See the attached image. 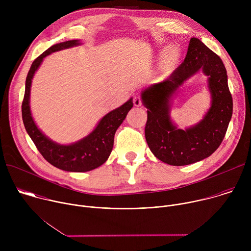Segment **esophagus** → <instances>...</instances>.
Here are the masks:
<instances>
[{"label":"esophagus","mask_w":251,"mask_h":251,"mask_svg":"<svg viewBox=\"0 0 251 251\" xmlns=\"http://www.w3.org/2000/svg\"><path fill=\"white\" fill-rule=\"evenodd\" d=\"M133 102H134V105H135V106H137V107H138V106H141L142 102H141V98H140L139 94H136V95L134 96Z\"/></svg>","instance_id":"obj_1"}]
</instances>
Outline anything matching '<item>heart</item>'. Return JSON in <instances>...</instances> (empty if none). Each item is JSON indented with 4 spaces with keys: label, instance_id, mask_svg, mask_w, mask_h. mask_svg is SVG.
<instances>
[{
    "label": "heart",
    "instance_id": "1",
    "mask_svg": "<svg viewBox=\"0 0 251 251\" xmlns=\"http://www.w3.org/2000/svg\"><path fill=\"white\" fill-rule=\"evenodd\" d=\"M177 58H178L177 50L175 48H169L165 50V52L161 57V65L163 68L171 69L176 65Z\"/></svg>",
    "mask_w": 251,
    "mask_h": 251
}]
</instances>
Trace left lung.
<instances>
[{
    "mask_svg": "<svg viewBox=\"0 0 251 251\" xmlns=\"http://www.w3.org/2000/svg\"><path fill=\"white\" fill-rule=\"evenodd\" d=\"M200 70L208 77L211 107L196 126L178 129L170 118L172 98ZM141 99L148 113L147 144L156 158L172 166L190 165L209 157L222 144L232 116L225 64L197 38L191 39L183 63L167 80L143 89Z\"/></svg>",
    "mask_w": 251,
    "mask_h": 251,
    "instance_id": "left-lung-1",
    "label": "left lung"
}]
</instances>
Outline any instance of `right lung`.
<instances>
[{"mask_svg": "<svg viewBox=\"0 0 251 251\" xmlns=\"http://www.w3.org/2000/svg\"><path fill=\"white\" fill-rule=\"evenodd\" d=\"M80 45L81 43L78 40L59 43L50 47L34 59L25 79V90L22 104L25 128L43 157L60 170L76 173L94 170L107 161L113 149L115 132L133 107V98L131 97L118 108L104 115L87 136L67 145L52 141L41 131L33 120L29 105L31 80L35 71L39 69L46 56Z\"/></svg>", "mask_w": 251, "mask_h": 251, "instance_id": "right-lung-1", "label": "right lung"}]
</instances>
